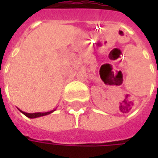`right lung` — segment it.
I'll list each match as a JSON object with an SVG mask.
<instances>
[{"mask_svg": "<svg viewBox=\"0 0 158 158\" xmlns=\"http://www.w3.org/2000/svg\"><path fill=\"white\" fill-rule=\"evenodd\" d=\"M23 114H24L26 117H28L29 118H39V117H42V116H45V115H48L50 113H53L55 110H52V111H50V112H46V113H25V112H23L21 110H19Z\"/></svg>", "mask_w": 158, "mask_h": 158, "instance_id": "right-lung-1", "label": "right lung"}]
</instances>
